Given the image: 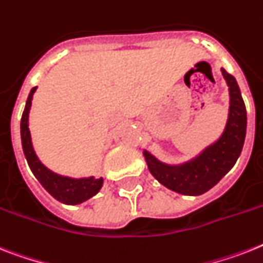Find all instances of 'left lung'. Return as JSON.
<instances>
[{"label":"left lung","instance_id":"obj_1","mask_svg":"<svg viewBox=\"0 0 263 263\" xmlns=\"http://www.w3.org/2000/svg\"><path fill=\"white\" fill-rule=\"evenodd\" d=\"M230 91L227 124L216 142L181 165H167L143 151L148 170L163 186L186 196H200L208 192L227 174L238 161L246 138L247 115L238 82L221 69Z\"/></svg>","mask_w":263,"mask_h":263}]
</instances>
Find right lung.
<instances>
[{
	"label": "right lung",
	"instance_id": "add662e5",
	"mask_svg": "<svg viewBox=\"0 0 263 263\" xmlns=\"http://www.w3.org/2000/svg\"><path fill=\"white\" fill-rule=\"evenodd\" d=\"M37 86L32 87L31 93L28 96L25 109L21 117V143H23V151L27 158V162L31 167L33 176L37 178L42 186L58 201L69 205H77L81 202L86 201L101 189L102 178L95 177H85V178H71V177L61 176L52 170L43 165L37 155H36L33 146H32L31 132H29V110H31L32 98Z\"/></svg>",
	"mask_w": 263,
	"mask_h": 263
}]
</instances>
